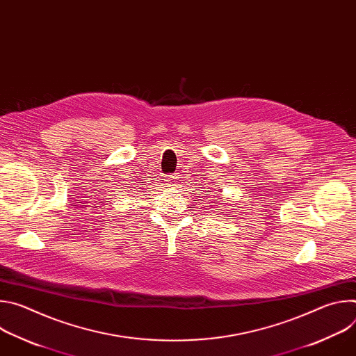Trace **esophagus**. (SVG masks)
Segmentation results:
<instances>
[{
    "mask_svg": "<svg viewBox=\"0 0 356 356\" xmlns=\"http://www.w3.org/2000/svg\"><path fill=\"white\" fill-rule=\"evenodd\" d=\"M176 179H177L176 176H166V177H165V181H166L169 186H173V184L176 183Z\"/></svg>",
    "mask_w": 356,
    "mask_h": 356,
    "instance_id": "34e87169",
    "label": "esophagus"
}]
</instances>
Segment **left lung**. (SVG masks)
Wrapping results in <instances>:
<instances>
[{
	"label": "left lung",
	"mask_w": 356,
	"mask_h": 356,
	"mask_svg": "<svg viewBox=\"0 0 356 356\" xmlns=\"http://www.w3.org/2000/svg\"><path fill=\"white\" fill-rule=\"evenodd\" d=\"M220 202H222V201H220ZM222 204H224V202H222ZM218 207H222V206H218Z\"/></svg>",
	"instance_id": "obj_1"
}]
</instances>
